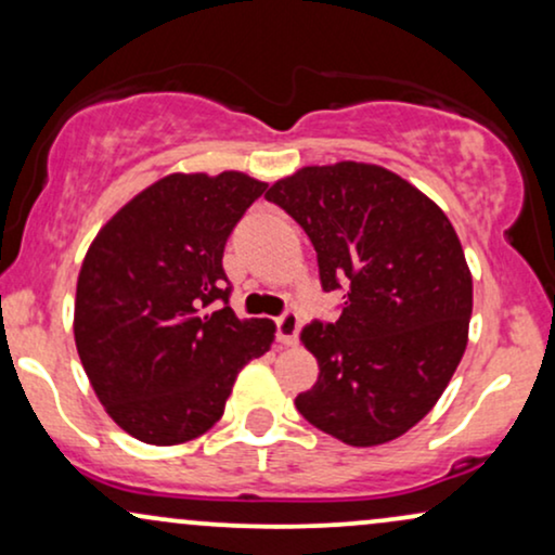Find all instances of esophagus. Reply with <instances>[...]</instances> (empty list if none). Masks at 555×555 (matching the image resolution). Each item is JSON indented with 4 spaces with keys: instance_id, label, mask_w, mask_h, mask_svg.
<instances>
[{
    "instance_id": "1",
    "label": "esophagus",
    "mask_w": 555,
    "mask_h": 555,
    "mask_svg": "<svg viewBox=\"0 0 555 555\" xmlns=\"http://www.w3.org/2000/svg\"><path fill=\"white\" fill-rule=\"evenodd\" d=\"M299 328H302V320H299V315H297L295 310H286L282 318H276V338H279V344H284V346L297 344Z\"/></svg>"
}]
</instances>
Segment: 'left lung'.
Segmentation results:
<instances>
[{
    "label": "left lung",
    "mask_w": 555,
    "mask_h": 555,
    "mask_svg": "<svg viewBox=\"0 0 555 555\" xmlns=\"http://www.w3.org/2000/svg\"><path fill=\"white\" fill-rule=\"evenodd\" d=\"M266 198L307 232L323 289L344 292L336 323L302 331L320 375L297 411L351 447L398 439L434 409L468 346L473 279L455 227L379 165H312Z\"/></svg>",
    "instance_id": "1"
}]
</instances>
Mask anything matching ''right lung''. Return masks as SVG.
Listing matches in <instances>:
<instances>
[{"mask_svg": "<svg viewBox=\"0 0 555 555\" xmlns=\"http://www.w3.org/2000/svg\"><path fill=\"white\" fill-rule=\"evenodd\" d=\"M266 183L172 172L133 196L87 250L75 341L108 416L146 444H180L222 418L237 372L271 349L273 323L240 320L227 237Z\"/></svg>", "mask_w": 555, "mask_h": 555, "instance_id": "obj_1", "label": "right lung"}]
</instances>
